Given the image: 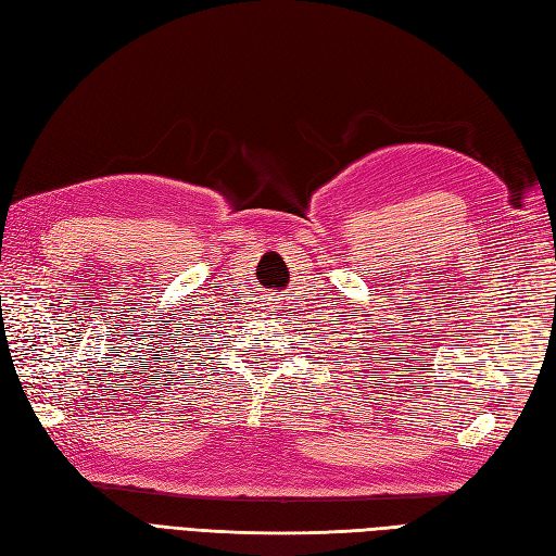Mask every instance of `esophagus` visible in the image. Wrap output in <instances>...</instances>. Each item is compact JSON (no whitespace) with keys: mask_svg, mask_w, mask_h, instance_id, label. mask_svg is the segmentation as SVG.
<instances>
[{"mask_svg":"<svg viewBox=\"0 0 556 556\" xmlns=\"http://www.w3.org/2000/svg\"><path fill=\"white\" fill-rule=\"evenodd\" d=\"M280 300H282V296L278 292L266 294V311L270 314V318H280V308H282Z\"/></svg>","mask_w":556,"mask_h":556,"instance_id":"obj_1","label":"esophagus"}]
</instances>
